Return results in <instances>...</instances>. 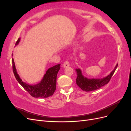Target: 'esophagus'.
I'll use <instances>...</instances> for the list:
<instances>
[{"instance_id": "obj_1", "label": "esophagus", "mask_w": 131, "mask_h": 131, "mask_svg": "<svg viewBox=\"0 0 131 131\" xmlns=\"http://www.w3.org/2000/svg\"><path fill=\"white\" fill-rule=\"evenodd\" d=\"M63 67H69V61H68V60L66 61L64 63H63Z\"/></svg>"}]
</instances>
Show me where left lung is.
Instances as JSON below:
<instances>
[{"mask_svg":"<svg viewBox=\"0 0 131 131\" xmlns=\"http://www.w3.org/2000/svg\"><path fill=\"white\" fill-rule=\"evenodd\" d=\"M117 65V64L115 68L109 75L101 79H88L82 76L80 69H76L78 74L76 80L77 84L82 90L86 92L92 91L100 89L102 87L106 85L110 81L114 72H115Z\"/></svg>","mask_w":131,"mask_h":131,"instance_id":"1","label":"left lung"}]
</instances>
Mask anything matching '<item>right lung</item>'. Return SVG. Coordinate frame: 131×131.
<instances>
[{
    "mask_svg": "<svg viewBox=\"0 0 131 131\" xmlns=\"http://www.w3.org/2000/svg\"><path fill=\"white\" fill-rule=\"evenodd\" d=\"M18 39L16 45H17L19 41ZM13 70L15 78L23 88H24L30 96L34 98H47L51 96L56 89L57 75L61 68V64H58L49 68L47 70L42 80L39 84L36 85H29L23 82L19 78L15 68L13 58Z\"/></svg>",
    "mask_w": 131,
    "mask_h": 131,
    "instance_id": "add662e5",
    "label": "right lung"
}]
</instances>
